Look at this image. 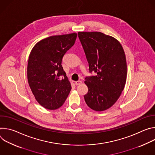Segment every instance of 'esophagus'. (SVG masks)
I'll use <instances>...</instances> for the list:
<instances>
[{
  "instance_id": "1",
  "label": "esophagus",
  "mask_w": 155,
  "mask_h": 155,
  "mask_svg": "<svg viewBox=\"0 0 155 155\" xmlns=\"http://www.w3.org/2000/svg\"><path fill=\"white\" fill-rule=\"evenodd\" d=\"M81 83V81H80V80H78V81H75V85H79V84H80Z\"/></svg>"
}]
</instances>
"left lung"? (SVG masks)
I'll list each match as a JSON object with an SVG mask.
<instances>
[{
	"mask_svg": "<svg viewBox=\"0 0 155 155\" xmlns=\"http://www.w3.org/2000/svg\"><path fill=\"white\" fill-rule=\"evenodd\" d=\"M78 36L89 64L85 78L88 91L84 96L87 106L95 111L111 107L125 86L127 65L124 50L115 38L99 32H79Z\"/></svg>",
	"mask_w": 155,
	"mask_h": 155,
	"instance_id": "obj_1",
	"label": "left lung"
}]
</instances>
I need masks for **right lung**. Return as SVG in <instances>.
<instances>
[{
	"label": "right lung",
	"mask_w": 155,
	"mask_h": 155,
	"mask_svg": "<svg viewBox=\"0 0 155 155\" xmlns=\"http://www.w3.org/2000/svg\"><path fill=\"white\" fill-rule=\"evenodd\" d=\"M77 37L76 33L49 37L36 43L30 53L28 83L35 99L44 108L61 107L72 89L61 63Z\"/></svg>",
	"instance_id": "add662e5"
}]
</instances>
